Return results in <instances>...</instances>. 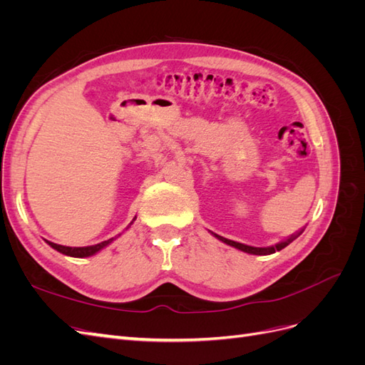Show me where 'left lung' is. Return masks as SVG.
Segmentation results:
<instances>
[{"instance_id":"1","label":"left lung","mask_w":365,"mask_h":365,"mask_svg":"<svg viewBox=\"0 0 365 365\" xmlns=\"http://www.w3.org/2000/svg\"><path fill=\"white\" fill-rule=\"evenodd\" d=\"M302 233H303V230L300 231V233H297V235L291 236L289 239H286V240L280 242V244L274 245V247H267V248H257V247H250V245L239 244V242L225 239V237L219 236V235H215V233H213V236H215V237H217L219 240H222L224 244H227V245H230V247H235V248H237V250H240V251H245V252H248V254H256V256H267V254H272V252H275V251H280V250H283L284 247H288V245L291 244V242H292V240H295V239H297L298 236H300Z\"/></svg>"}]
</instances>
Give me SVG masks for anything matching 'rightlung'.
Returning <instances> with one entry per match:
<instances>
[{"label":"right lung","mask_w":365,"mask_h":365,"mask_svg":"<svg viewBox=\"0 0 365 365\" xmlns=\"http://www.w3.org/2000/svg\"><path fill=\"white\" fill-rule=\"evenodd\" d=\"M134 220H135V217L132 219V222H134ZM132 222H130V224H132ZM130 224H129V225H130ZM118 236H120V235H118ZM114 239H115V237H111V239H108V240H105V242H101V244L91 245V247H63V245L53 244V242H48V240H47V244H48L51 248L56 250V251L65 254V256H70V257H90V256H93V254L101 251L102 248L108 247Z\"/></svg>","instance_id":"add662e5"}]
</instances>
